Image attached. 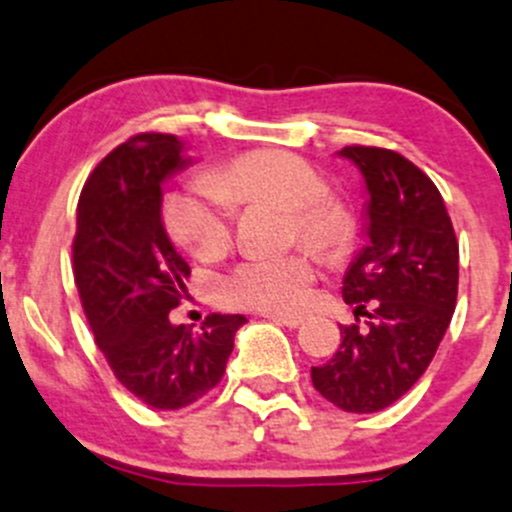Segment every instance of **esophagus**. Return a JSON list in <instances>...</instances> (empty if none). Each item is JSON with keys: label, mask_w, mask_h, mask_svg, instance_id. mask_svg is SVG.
I'll use <instances>...</instances> for the list:
<instances>
[{"label": "esophagus", "mask_w": 512, "mask_h": 512, "mask_svg": "<svg viewBox=\"0 0 512 512\" xmlns=\"http://www.w3.org/2000/svg\"><path fill=\"white\" fill-rule=\"evenodd\" d=\"M265 319H270L272 324H279V326H287V328H299L304 324V319L301 316H282V314H267Z\"/></svg>", "instance_id": "1"}]
</instances>
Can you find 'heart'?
Here are the masks:
<instances>
[{
    "label": "heart",
    "mask_w": 512,
    "mask_h": 512,
    "mask_svg": "<svg viewBox=\"0 0 512 512\" xmlns=\"http://www.w3.org/2000/svg\"><path fill=\"white\" fill-rule=\"evenodd\" d=\"M211 186L186 184L171 191L161 206L169 238L201 260L223 255L233 235V208L272 203L289 211V238L316 252L343 247L351 238V215L314 166L277 149L242 154L211 174ZM314 257L297 250L287 255L247 257L220 279V299L230 306L299 314L311 299Z\"/></svg>",
    "instance_id": "b5f03b06"
}]
</instances>
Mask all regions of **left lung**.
I'll use <instances>...</instances> for the list:
<instances>
[{
    "instance_id": "obj_1",
    "label": "left lung",
    "mask_w": 512,
    "mask_h": 512,
    "mask_svg": "<svg viewBox=\"0 0 512 512\" xmlns=\"http://www.w3.org/2000/svg\"><path fill=\"white\" fill-rule=\"evenodd\" d=\"M368 188V238L343 277V299L368 328L341 326V346L311 368L316 390L343 412H380L432 363L459 294V240L444 198L392 149L343 147Z\"/></svg>"
}]
</instances>
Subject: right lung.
Returning a JSON list of instances; mask_svg holds the SVG:
<instances>
[{
  "label": "right lung",
  "mask_w": 512,
  "mask_h": 512,
  "mask_svg": "<svg viewBox=\"0 0 512 512\" xmlns=\"http://www.w3.org/2000/svg\"><path fill=\"white\" fill-rule=\"evenodd\" d=\"M184 142L144 132L112 149L85 181L73 274L85 319L115 378L154 410H181L220 383L240 314H211L201 331L174 326L191 267L161 223V184L184 169Z\"/></svg>",
  "instance_id": "add662e5"
}]
</instances>
